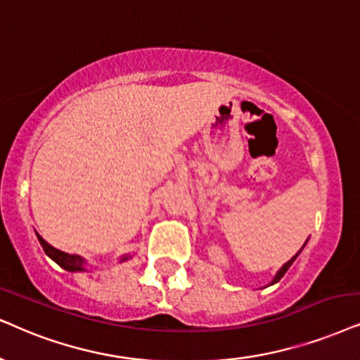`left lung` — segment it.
I'll list each match as a JSON object with an SVG mask.
<instances>
[{
    "label": "left lung",
    "mask_w": 360,
    "mask_h": 360,
    "mask_svg": "<svg viewBox=\"0 0 360 360\" xmlns=\"http://www.w3.org/2000/svg\"><path fill=\"white\" fill-rule=\"evenodd\" d=\"M304 245H306V244H304ZM304 245H302V248H304ZM302 248H301V251H302ZM301 251H299L297 254H295V256H294L292 259H289V261H288V262H285V264H284V266H282L279 271H277V274H276V277H274V279H272V282H271V285H272V284H276V282H279V281L282 279V276H284V274H285V272H288V269H289V267H290V266H292V262L295 261V259H297V256H299V254H301Z\"/></svg>",
    "instance_id": "8db88e82"
}]
</instances>
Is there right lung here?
<instances>
[{
	"mask_svg": "<svg viewBox=\"0 0 360 360\" xmlns=\"http://www.w3.org/2000/svg\"><path fill=\"white\" fill-rule=\"evenodd\" d=\"M36 236H38V240L41 244V248L44 249V252H46L48 257H51L54 262L58 264V266H61L63 269L70 271V272H79V271H84V264L86 261L81 256H76V254H68V252H63L59 251V249L53 248L51 244H48L46 240H44L41 236L36 233ZM129 259V256H122L121 257V262L122 261H127Z\"/></svg>",
	"mask_w": 360,
	"mask_h": 360,
	"instance_id": "add662e5",
	"label": "right lung"
}]
</instances>
